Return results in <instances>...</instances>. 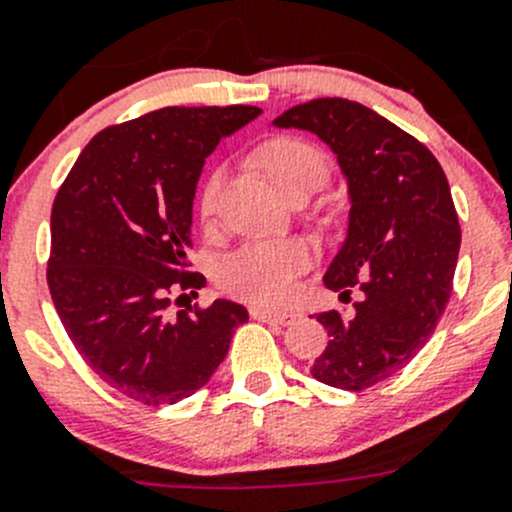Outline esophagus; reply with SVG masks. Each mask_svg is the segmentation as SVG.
Segmentation results:
<instances>
[{
    "label": "esophagus",
    "mask_w": 512,
    "mask_h": 512,
    "mask_svg": "<svg viewBox=\"0 0 512 512\" xmlns=\"http://www.w3.org/2000/svg\"><path fill=\"white\" fill-rule=\"evenodd\" d=\"M252 317L260 319V322L267 324H289L297 319L294 312H282V309H265V307H255L252 309Z\"/></svg>",
    "instance_id": "esophagus-1"
}]
</instances>
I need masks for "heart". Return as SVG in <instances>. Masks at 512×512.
Wrapping results in <instances>:
<instances>
[{"mask_svg": "<svg viewBox=\"0 0 512 512\" xmlns=\"http://www.w3.org/2000/svg\"><path fill=\"white\" fill-rule=\"evenodd\" d=\"M255 163L282 195L299 188L314 190L329 173L327 156L297 136L267 138L257 146ZM220 188H223V173L213 170L205 178L198 198L203 223H213L218 213ZM307 265L309 247L304 242H257L232 252L220 262L218 282L235 297L252 299V302H282L292 294L294 282L307 270Z\"/></svg>", "mask_w": 512, "mask_h": 512, "instance_id": "heart-1", "label": "heart"}]
</instances>
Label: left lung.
I'll list each match as a JSON object with an SVG mask.
<instances>
[{
    "label": "left lung",
    "mask_w": 512,
    "mask_h": 512,
    "mask_svg": "<svg viewBox=\"0 0 512 512\" xmlns=\"http://www.w3.org/2000/svg\"><path fill=\"white\" fill-rule=\"evenodd\" d=\"M322 138L349 185V230L324 285L354 314H317L329 344L312 376L344 391L381 384L404 369L431 339L453 289L461 225L436 156L347 98H314L275 118Z\"/></svg>",
    "instance_id": "left-lung-1"
}]
</instances>
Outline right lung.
Masks as SVG:
<instances>
[{"mask_svg": "<svg viewBox=\"0 0 512 512\" xmlns=\"http://www.w3.org/2000/svg\"><path fill=\"white\" fill-rule=\"evenodd\" d=\"M257 116V106H168L108 126L56 193L51 299L76 352L128 399L160 406L193 396L247 322L230 299L173 314L170 294L205 285L188 272L205 158Z\"/></svg>", "mask_w": 512, "mask_h": 512, "instance_id": "right-lung-1", "label": "right lung"}]
</instances>
